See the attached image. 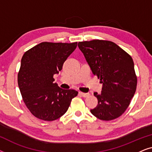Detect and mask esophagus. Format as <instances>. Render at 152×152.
Here are the masks:
<instances>
[{
	"label": "esophagus",
	"instance_id": "obj_1",
	"mask_svg": "<svg viewBox=\"0 0 152 152\" xmlns=\"http://www.w3.org/2000/svg\"><path fill=\"white\" fill-rule=\"evenodd\" d=\"M80 95H81V96H82L84 97H86L89 96L88 93H82V92H80Z\"/></svg>",
	"mask_w": 152,
	"mask_h": 152
}]
</instances>
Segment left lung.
Listing matches in <instances>:
<instances>
[{
	"instance_id": "obj_1",
	"label": "left lung",
	"mask_w": 152,
	"mask_h": 152,
	"mask_svg": "<svg viewBox=\"0 0 152 152\" xmlns=\"http://www.w3.org/2000/svg\"><path fill=\"white\" fill-rule=\"evenodd\" d=\"M94 75L103 85L100 94L94 93L98 104L91 113L109 121L124 113L137 86L134 64L129 54L110 41L95 39L78 43Z\"/></svg>"
}]
</instances>
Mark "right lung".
Wrapping results in <instances>:
<instances>
[{"mask_svg": "<svg viewBox=\"0 0 152 152\" xmlns=\"http://www.w3.org/2000/svg\"><path fill=\"white\" fill-rule=\"evenodd\" d=\"M77 45L75 43L42 42L24 53L18 73L23 100L39 119L53 121L66 113L78 92L64 90L54 83V75Z\"/></svg>", "mask_w": 152, "mask_h": 152, "instance_id": "1", "label": "right lung"}]
</instances>
